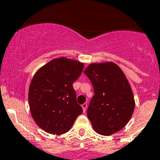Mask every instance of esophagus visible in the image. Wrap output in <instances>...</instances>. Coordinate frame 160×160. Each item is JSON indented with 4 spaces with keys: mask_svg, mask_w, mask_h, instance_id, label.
<instances>
[{
    "mask_svg": "<svg viewBox=\"0 0 160 160\" xmlns=\"http://www.w3.org/2000/svg\"><path fill=\"white\" fill-rule=\"evenodd\" d=\"M82 108H83V112H85L86 111V110H87V108H88V104L87 103H83V104H82Z\"/></svg>",
    "mask_w": 160,
    "mask_h": 160,
    "instance_id": "1",
    "label": "esophagus"
}]
</instances>
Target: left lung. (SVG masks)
<instances>
[{"instance_id": "8db88e82", "label": "left lung", "mask_w": 160, "mask_h": 160, "mask_svg": "<svg viewBox=\"0 0 160 160\" xmlns=\"http://www.w3.org/2000/svg\"><path fill=\"white\" fill-rule=\"evenodd\" d=\"M83 72L95 92L87 110L93 129L103 136L120 131L130 120L135 107L132 88L123 71L108 62L90 64Z\"/></svg>"}]
</instances>
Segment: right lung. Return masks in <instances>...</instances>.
Masks as SVG:
<instances>
[{"label": "right lung", "instance_id": "add662e5", "mask_svg": "<svg viewBox=\"0 0 160 160\" xmlns=\"http://www.w3.org/2000/svg\"><path fill=\"white\" fill-rule=\"evenodd\" d=\"M84 65L67 58H54L35 72L28 92L30 110L35 123L46 132H68L83 113L72 83Z\"/></svg>", "mask_w": 160, "mask_h": 160}]
</instances>
